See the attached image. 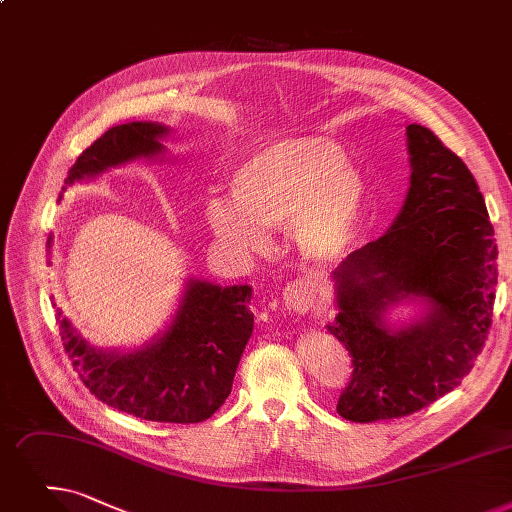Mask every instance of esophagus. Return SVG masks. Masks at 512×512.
<instances>
[{
    "mask_svg": "<svg viewBox=\"0 0 512 512\" xmlns=\"http://www.w3.org/2000/svg\"><path fill=\"white\" fill-rule=\"evenodd\" d=\"M282 305L295 314H305V311L314 305V286L307 280H295L286 284L282 291Z\"/></svg>",
    "mask_w": 512,
    "mask_h": 512,
    "instance_id": "1",
    "label": "esophagus"
}]
</instances>
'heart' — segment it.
<instances>
[{
    "mask_svg": "<svg viewBox=\"0 0 512 512\" xmlns=\"http://www.w3.org/2000/svg\"><path fill=\"white\" fill-rule=\"evenodd\" d=\"M230 192L234 202L207 198L203 217L213 238L238 255L265 251L268 230L288 226L305 259L330 261L345 251L368 207L364 175L326 138L278 140L253 150L232 171Z\"/></svg>",
    "mask_w": 512,
    "mask_h": 512,
    "instance_id": "1",
    "label": "heart"
}]
</instances>
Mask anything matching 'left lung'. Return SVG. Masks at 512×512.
<instances>
[{"mask_svg": "<svg viewBox=\"0 0 512 512\" xmlns=\"http://www.w3.org/2000/svg\"><path fill=\"white\" fill-rule=\"evenodd\" d=\"M410 188L391 228L332 272L339 314L326 328L351 355L337 412L351 422L402 418L460 385L475 366L498 284L483 194L460 157L422 125L406 127ZM404 300L412 323L388 324Z\"/></svg>", "mask_w": 512, "mask_h": 512, "instance_id": "8db88e82", "label": "left lung"}]
</instances>
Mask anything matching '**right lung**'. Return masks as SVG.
Instances as JSON below:
<instances>
[{
	"instance_id": "1",
	"label": "right lung",
	"mask_w": 512,
	"mask_h": 512,
	"mask_svg": "<svg viewBox=\"0 0 512 512\" xmlns=\"http://www.w3.org/2000/svg\"><path fill=\"white\" fill-rule=\"evenodd\" d=\"M169 133L167 125L150 121L110 127L81 152L62 192L113 167L161 157V140ZM251 293L249 284L224 288L190 278L169 326L146 345L125 353L92 347L62 318L60 309L56 316L64 351L100 402L144 420L188 425L213 416L232 391L240 355L253 335Z\"/></svg>"
}]
</instances>
